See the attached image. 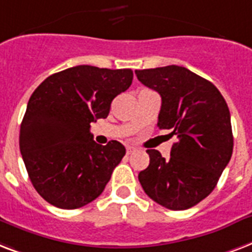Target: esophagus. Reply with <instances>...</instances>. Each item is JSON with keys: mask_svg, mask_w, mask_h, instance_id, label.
<instances>
[{"mask_svg": "<svg viewBox=\"0 0 252 252\" xmlns=\"http://www.w3.org/2000/svg\"><path fill=\"white\" fill-rule=\"evenodd\" d=\"M134 151H135V147H131V146H127V147H126V153L127 154H131L134 153Z\"/></svg>", "mask_w": 252, "mask_h": 252, "instance_id": "34e87169", "label": "esophagus"}]
</instances>
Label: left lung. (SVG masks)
Wrapping results in <instances>:
<instances>
[{"instance_id": "8db88e82", "label": "left lung", "mask_w": 252, "mask_h": 252, "mask_svg": "<svg viewBox=\"0 0 252 252\" xmlns=\"http://www.w3.org/2000/svg\"><path fill=\"white\" fill-rule=\"evenodd\" d=\"M140 83L161 97L158 127L177 142L168 159L147 150L150 164L138 175L150 198L171 210L197 205L216 188L233 154L230 112L217 88L184 67L135 71Z\"/></svg>"}]
</instances>
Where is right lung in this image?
Returning a JSON list of instances; mask_svg holds the SVG:
<instances>
[{
    "label": "right lung",
    "instance_id": "1",
    "mask_svg": "<svg viewBox=\"0 0 252 252\" xmlns=\"http://www.w3.org/2000/svg\"><path fill=\"white\" fill-rule=\"evenodd\" d=\"M132 83L131 69L77 65L48 76L31 94L19 150L35 190L60 209H77L102 193L126 154L122 143L97 144L91 124Z\"/></svg>",
    "mask_w": 252,
    "mask_h": 252
}]
</instances>
